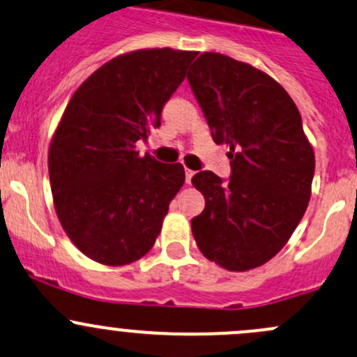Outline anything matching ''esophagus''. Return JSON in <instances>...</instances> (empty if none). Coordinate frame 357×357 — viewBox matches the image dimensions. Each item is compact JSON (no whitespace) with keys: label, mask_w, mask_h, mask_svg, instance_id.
Here are the masks:
<instances>
[{"label":"esophagus","mask_w":357,"mask_h":357,"mask_svg":"<svg viewBox=\"0 0 357 357\" xmlns=\"http://www.w3.org/2000/svg\"><path fill=\"white\" fill-rule=\"evenodd\" d=\"M193 176H195V171H191V169H186V171H185L186 185H191V179H193Z\"/></svg>","instance_id":"esophagus-1"}]
</instances>
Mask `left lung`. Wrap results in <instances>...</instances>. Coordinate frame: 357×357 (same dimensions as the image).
I'll return each instance as SVG.
<instances>
[{
	"instance_id": "left-lung-1",
	"label": "left lung",
	"mask_w": 357,
	"mask_h": 357,
	"mask_svg": "<svg viewBox=\"0 0 357 357\" xmlns=\"http://www.w3.org/2000/svg\"><path fill=\"white\" fill-rule=\"evenodd\" d=\"M188 84L215 144H229L231 176L200 171L191 183L205 210L191 219L210 261L234 272L275 257L305 215L314 155L289 93L264 71L204 52Z\"/></svg>"
}]
</instances>
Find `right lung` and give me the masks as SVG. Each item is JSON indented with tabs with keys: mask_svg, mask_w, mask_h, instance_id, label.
I'll list each match as a JSON object with an SVG mask.
<instances>
[{
	"mask_svg": "<svg viewBox=\"0 0 357 357\" xmlns=\"http://www.w3.org/2000/svg\"><path fill=\"white\" fill-rule=\"evenodd\" d=\"M197 52L140 50L111 59L78 87L50 147L56 213L73 245L104 265H126L153 246L185 183L135 144L159 128L164 106Z\"/></svg>",
	"mask_w": 357,
	"mask_h": 357,
	"instance_id": "add662e5",
	"label": "right lung"
}]
</instances>
